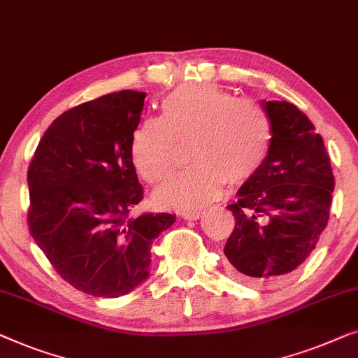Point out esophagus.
Segmentation results:
<instances>
[{
	"label": "esophagus",
	"mask_w": 358,
	"mask_h": 358,
	"mask_svg": "<svg viewBox=\"0 0 358 358\" xmlns=\"http://www.w3.org/2000/svg\"><path fill=\"white\" fill-rule=\"evenodd\" d=\"M183 219L186 220H198L203 215V210H191V213H183Z\"/></svg>",
	"instance_id": "esophagus-1"
}]
</instances>
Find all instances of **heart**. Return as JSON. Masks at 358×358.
Returning a JSON list of instances; mask_svg holds the SVG:
<instances>
[{"instance_id":"obj_1","label":"heart","mask_w":358,"mask_h":358,"mask_svg":"<svg viewBox=\"0 0 358 358\" xmlns=\"http://www.w3.org/2000/svg\"><path fill=\"white\" fill-rule=\"evenodd\" d=\"M191 139L194 167L173 173L154 191L162 208L196 210L219 198L225 181L248 183L269 157L274 128L259 103L213 84L181 85L164 99L162 118L144 120L134 131L136 170L148 183H157L173 169L177 143Z\"/></svg>"}]
</instances>
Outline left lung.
<instances>
[{"instance_id":"left-lung-1","label":"left lung","mask_w":358,"mask_h":358,"mask_svg":"<svg viewBox=\"0 0 358 358\" xmlns=\"http://www.w3.org/2000/svg\"><path fill=\"white\" fill-rule=\"evenodd\" d=\"M274 139L264 167L227 206L235 229L224 253L235 279L271 285L308 258L329 220L331 160L313 123L294 103L263 100Z\"/></svg>"}]
</instances>
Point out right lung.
Listing matches in <instances>:
<instances>
[{"instance_id": "right-lung-1", "label": "right lung", "mask_w": 358, "mask_h": 358, "mask_svg": "<svg viewBox=\"0 0 358 358\" xmlns=\"http://www.w3.org/2000/svg\"><path fill=\"white\" fill-rule=\"evenodd\" d=\"M145 92L120 90L80 103L45 131L29 165V230L74 289L115 299L149 278L150 245L175 222L129 217L143 199L131 141Z\"/></svg>"}]
</instances>
